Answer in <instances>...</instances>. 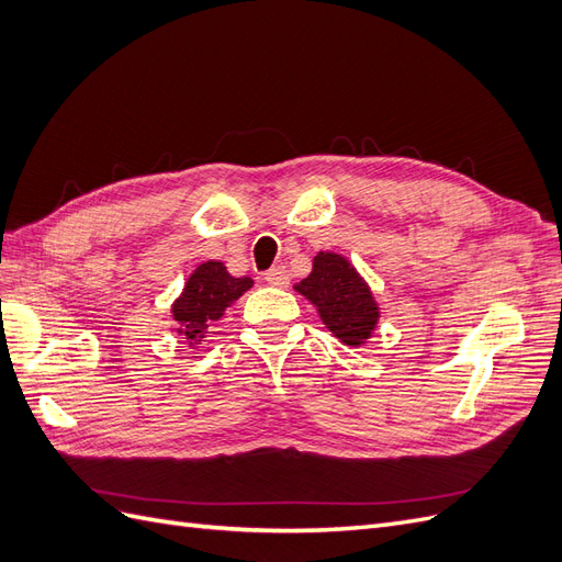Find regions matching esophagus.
Listing matches in <instances>:
<instances>
[{
  "instance_id": "esophagus-1",
  "label": "esophagus",
  "mask_w": 562,
  "mask_h": 562,
  "mask_svg": "<svg viewBox=\"0 0 562 562\" xmlns=\"http://www.w3.org/2000/svg\"><path fill=\"white\" fill-rule=\"evenodd\" d=\"M265 281L269 283V285H277V288H285L288 285V271H285V267H271L267 274H265Z\"/></svg>"
}]
</instances>
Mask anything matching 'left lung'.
<instances>
[{
	"label": "left lung",
	"mask_w": 562,
	"mask_h": 562,
	"mask_svg": "<svg viewBox=\"0 0 562 562\" xmlns=\"http://www.w3.org/2000/svg\"><path fill=\"white\" fill-rule=\"evenodd\" d=\"M295 293L310 300L318 318L339 342L363 347L375 335L380 323V304L368 281L345 255L318 250L307 279L293 285Z\"/></svg>",
	"instance_id": "left-lung-1"
}]
</instances>
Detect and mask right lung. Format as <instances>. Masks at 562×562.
I'll list each match as a JSON object with an SVG mask.
<instances>
[{
	"label": "right lung",
	"mask_w": 562,
	"mask_h": 562,
	"mask_svg": "<svg viewBox=\"0 0 562 562\" xmlns=\"http://www.w3.org/2000/svg\"><path fill=\"white\" fill-rule=\"evenodd\" d=\"M252 288L250 277H232L225 262H201L190 279L184 281L182 293L171 304L173 330L187 347H199L206 337L209 326L225 316L232 304Z\"/></svg>",
	"instance_id": "right-lung-1"
}]
</instances>
